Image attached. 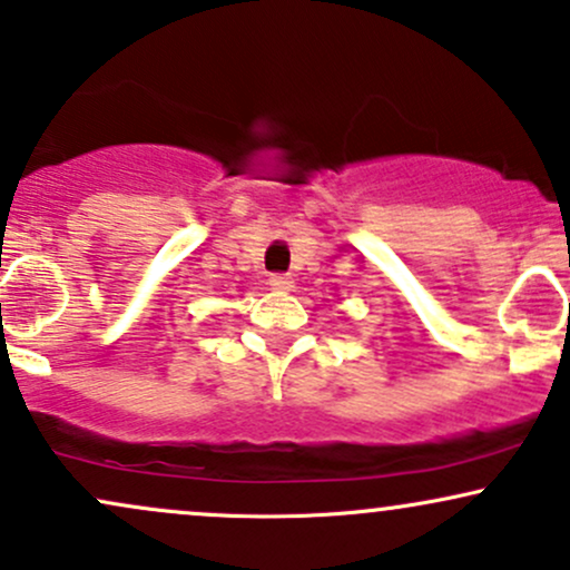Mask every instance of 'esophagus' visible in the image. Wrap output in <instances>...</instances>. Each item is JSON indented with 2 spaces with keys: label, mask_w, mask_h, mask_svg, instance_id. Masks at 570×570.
<instances>
[{
  "label": "esophagus",
  "mask_w": 570,
  "mask_h": 570,
  "mask_svg": "<svg viewBox=\"0 0 570 570\" xmlns=\"http://www.w3.org/2000/svg\"><path fill=\"white\" fill-rule=\"evenodd\" d=\"M267 284H271V289L276 292H292L294 289V278L289 273H273L271 278H267Z\"/></svg>",
  "instance_id": "esophagus-1"
}]
</instances>
